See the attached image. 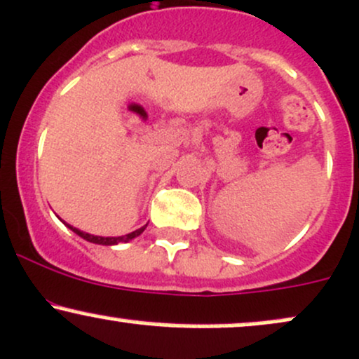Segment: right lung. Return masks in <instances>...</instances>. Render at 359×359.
Segmentation results:
<instances>
[{"label": "right lung", "instance_id": "obj_1", "mask_svg": "<svg viewBox=\"0 0 359 359\" xmlns=\"http://www.w3.org/2000/svg\"><path fill=\"white\" fill-rule=\"evenodd\" d=\"M68 228H69V230H73L76 235H80L81 238H85L86 242L97 243V245H107V247H110V245H117V243H121V242H122V243L131 242L133 238L140 237V235L144 231V228H147V224H144V226H141V228H137V230H135V231H131V233L122 235V237H97V235L86 233V231L78 230V228L71 226V224H68Z\"/></svg>", "mask_w": 359, "mask_h": 359}]
</instances>
